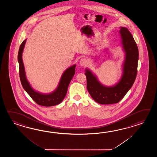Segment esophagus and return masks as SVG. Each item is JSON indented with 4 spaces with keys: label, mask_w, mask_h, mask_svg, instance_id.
<instances>
[{
    "label": "esophagus",
    "mask_w": 157,
    "mask_h": 157,
    "mask_svg": "<svg viewBox=\"0 0 157 157\" xmlns=\"http://www.w3.org/2000/svg\"><path fill=\"white\" fill-rule=\"evenodd\" d=\"M80 65L82 66H86L89 64V60L87 58H82L80 61Z\"/></svg>",
    "instance_id": "obj_1"
}]
</instances>
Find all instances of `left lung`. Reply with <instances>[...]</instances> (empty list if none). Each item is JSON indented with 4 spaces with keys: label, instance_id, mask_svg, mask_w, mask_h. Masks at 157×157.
Segmentation results:
<instances>
[{
    "label": "left lung",
    "instance_id": "left-lung-1",
    "mask_svg": "<svg viewBox=\"0 0 157 157\" xmlns=\"http://www.w3.org/2000/svg\"><path fill=\"white\" fill-rule=\"evenodd\" d=\"M120 33L125 53L122 75L120 81L113 86H107L100 83L96 75L90 70L86 68L85 70L87 90L94 100L100 104L118 103L130 89L136 77L139 60L136 43L127 28L121 27Z\"/></svg>",
    "mask_w": 157,
    "mask_h": 157
}]
</instances>
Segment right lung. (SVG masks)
Wrapping results in <instances>:
<instances>
[{"label": "right lung", "instance_id": "1", "mask_svg": "<svg viewBox=\"0 0 157 157\" xmlns=\"http://www.w3.org/2000/svg\"><path fill=\"white\" fill-rule=\"evenodd\" d=\"M26 40L25 39L21 44L18 54V61L20 67L19 74L21 82L23 88L31 98L39 105L45 107H51L60 104L66 96L68 85L75 74L76 64L68 68L64 72L58 86L53 92L49 94H43L36 91L31 87L27 79L22 60V53Z\"/></svg>", "mask_w": 157, "mask_h": 157}]
</instances>
